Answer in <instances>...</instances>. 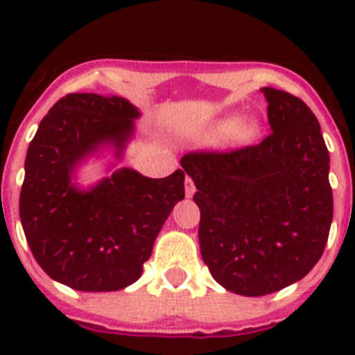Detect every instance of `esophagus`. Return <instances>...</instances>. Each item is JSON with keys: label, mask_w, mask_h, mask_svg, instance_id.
<instances>
[{"label": "esophagus", "mask_w": 355, "mask_h": 355, "mask_svg": "<svg viewBox=\"0 0 355 355\" xmlns=\"http://www.w3.org/2000/svg\"><path fill=\"white\" fill-rule=\"evenodd\" d=\"M184 193H187V197H192L196 193V184H193L190 175H187V180H184Z\"/></svg>", "instance_id": "34e87169"}]
</instances>
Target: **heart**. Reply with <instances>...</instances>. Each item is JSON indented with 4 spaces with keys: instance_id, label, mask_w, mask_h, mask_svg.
Masks as SVG:
<instances>
[{
    "instance_id": "obj_1",
    "label": "heart",
    "mask_w": 355,
    "mask_h": 355,
    "mask_svg": "<svg viewBox=\"0 0 355 355\" xmlns=\"http://www.w3.org/2000/svg\"><path fill=\"white\" fill-rule=\"evenodd\" d=\"M236 130L238 124L234 121L222 122L220 126H216L215 131H213V139H225V137H231Z\"/></svg>"
}]
</instances>
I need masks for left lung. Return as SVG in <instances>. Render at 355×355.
<instances>
[{"label":"left lung","mask_w":355,"mask_h":355,"mask_svg":"<svg viewBox=\"0 0 355 355\" xmlns=\"http://www.w3.org/2000/svg\"><path fill=\"white\" fill-rule=\"evenodd\" d=\"M261 92L272 131L258 146L181 158L197 188L202 261L216 283L245 297L309 274L332 222L329 150L315 114L284 90Z\"/></svg>","instance_id":"8db88e82"}]
</instances>
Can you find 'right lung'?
I'll list each match as a JSON object with an SVG mask.
<instances>
[{
  "mask_svg": "<svg viewBox=\"0 0 355 355\" xmlns=\"http://www.w3.org/2000/svg\"><path fill=\"white\" fill-rule=\"evenodd\" d=\"M139 115L124 97L67 94L40 121L28 147L19 197L24 236L40 268L72 290L133 284L184 197L181 168L162 180L119 168L90 190L71 183L78 163L105 144L121 156Z\"/></svg>",
  "mask_w": 355,
  "mask_h": 355,
  "instance_id": "right-lung-1",
  "label": "right lung"
}]
</instances>
